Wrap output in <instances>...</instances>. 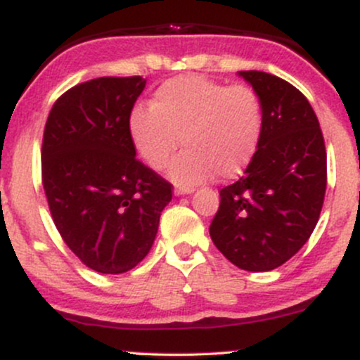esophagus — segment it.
<instances>
[{
    "mask_svg": "<svg viewBox=\"0 0 360 360\" xmlns=\"http://www.w3.org/2000/svg\"><path fill=\"white\" fill-rule=\"evenodd\" d=\"M193 188H183V186H176L174 194L176 196H183V194H191Z\"/></svg>",
    "mask_w": 360,
    "mask_h": 360,
    "instance_id": "34e87169",
    "label": "esophagus"
}]
</instances>
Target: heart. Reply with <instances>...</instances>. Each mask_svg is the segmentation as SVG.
<instances>
[{
	"instance_id": "heart-1",
	"label": "heart",
	"mask_w": 360,
	"mask_h": 360,
	"mask_svg": "<svg viewBox=\"0 0 360 360\" xmlns=\"http://www.w3.org/2000/svg\"><path fill=\"white\" fill-rule=\"evenodd\" d=\"M262 101L245 84L226 86L188 74L172 77L152 94L150 108L137 106L128 117V134L152 169H164L177 148L169 176L194 188L218 176L232 179L249 166L262 134Z\"/></svg>"
}]
</instances>
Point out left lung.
Returning <instances> with one entry per match:
<instances>
[{
	"instance_id": "8db88e82",
	"label": "left lung",
	"mask_w": 360,
	"mask_h": 360,
	"mask_svg": "<svg viewBox=\"0 0 360 360\" xmlns=\"http://www.w3.org/2000/svg\"><path fill=\"white\" fill-rule=\"evenodd\" d=\"M262 101L257 150L237 183L220 191L210 235L243 271L283 266L307 243L326 189V150L320 123L304 94L262 71H240Z\"/></svg>"
}]
</instances>
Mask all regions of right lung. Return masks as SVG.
Listing matches in <instances>:
<instances>
[{"label":"right lung","mask_w":360,"mask_h":360,"mask_svg":"<svg viewBox=\"0 0 360 360\" xmlns=\"http://www.w3.org/2000/svg\"><path fill=\"white\" fill-rule=\"evenodd\" d=\"M146 79L98 77L53 103L44 130L42 184L62 240L89 269H134L155 240L172 184L137 159L128 117Z\"/></svg>","instance_id":"1"}]
</instances>
